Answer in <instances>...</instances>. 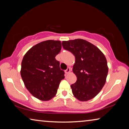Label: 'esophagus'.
Returning <instances> with one entry per match:
<instances>
[{
	"label": "esophagus",
	"mask_w": 129,
	"mask_h": 129,
	"mask_svg": "<svg viewBox=\"0 0 129 129\" xmlns=\"http://www.w3.org/2000/svg\"><path fill=\"white\" fill-rule=\"evenodd\" d=\"M70 72H71V69H70V68H68L65 71V73L66 74H68Z\"/></svg>",
	"instance_id": "1"
}]
</instances>
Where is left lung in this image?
Returning <instances> with one entry per match:
<instances>
[{"label":"left lung","mask_w":129,"mask_h":129,"mask_svg":"<svg viewBox=\"0 0 129 129\" xmlns=\"http://www.w3.org/2000/svg\"><path fill=\"white\" fill-rule=\"evenodd\" d=\"M62 45L75 57L73 72L77 81L71 86L73 95L80 101L93 99L106 82L108 67L105 56L99 48L83 39L63 41Z\"/></svg>","instance_id":"1"}]
</instances>
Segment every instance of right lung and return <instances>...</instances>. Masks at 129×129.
<instances>
[{
  "instance_id": "add662e5",
  "label": "right lung",
  "mask_w": 129,
  "mask_h": 129,
  "mask_svg": "<svg viewBox=\"0 0 129 129\" xmlns=\"http://www.w3.org/2000/svg\"><path fill=\"white\" fill-rule=\"evenodd\" d=\"M61 49L60 41L46 40L34 45L23 57L20 75L24 84L32 95L41 101L53 98L65 77L55 58Z\"/></svg>"
}]
</instances>
